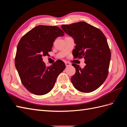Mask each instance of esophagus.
I'll return each mask as SVG.
<instances>
[{
  "instance_id": "34e87169",
  "label": "esophagus",
  "mask_w": 127,
  "mask_h": 127,
  "mask_svg": "<svg viewBox=\"0 0 127 127\" xmlns=\"http://www.w3.org/2000/svg\"><path fill=\"white\" fill-rule=\"evenodd\" d=\"M65 64H66V67H69V66H71V64L68 63V62H66Z\"/></svg>"
}]
</instances>
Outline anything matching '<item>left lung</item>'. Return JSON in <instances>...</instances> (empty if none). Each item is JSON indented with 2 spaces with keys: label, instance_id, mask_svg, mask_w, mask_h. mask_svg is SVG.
Returning <instances> with one entry per match:
<instances>
[{
  "label": "left lung",
  "instance_id": "8db88e82",
  "mask_svg": "<svg viewBox=\"0 0 127 127\" xmlns=\"http://www.w3.org/2000/svg\"><path fill=\"white\" fill-rule=\"evenodd\" d=\"M62 29L72 36L76 44L74 58L85 59L83 68L73 64L75 74L71 78L77 90L89 93L102 85L108 74L111 53L106 36L101 30L84 21L63 25Z\"/></svg>",
  "mask_w": 127,
  "mask_h": 127
}]
</instances>
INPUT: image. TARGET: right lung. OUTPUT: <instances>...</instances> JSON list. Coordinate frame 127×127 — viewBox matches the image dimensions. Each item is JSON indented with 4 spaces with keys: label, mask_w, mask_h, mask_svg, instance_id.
<instances>
[{
    "label": "right lung",
    "mask_w": 127,
    "mask_h": 127,
    "mask_svg": "<svg viewBox=\"0 0 127 127\" xmlns=\"http://www.w3.org/2000/svg\"><path fill=\"white\" fill-rule=\"evenodd\" d=\"M64 35L57 26L39 25L25 34L18 43L15 66L23 85L30 92L36 95L48 93L65 68V64L60 60L47 67L42 58L52 51L55 39Z\"/></svg>",
    "instance_id": "right-lung-1"
}]
</instances>
